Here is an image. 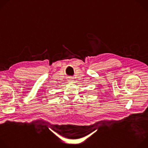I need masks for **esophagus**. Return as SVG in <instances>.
I'll return each mask as SVG.
<instances>
[{"label":"esophagus","mask_w":148,"mask_h":148,"mask_svg":"<svg viewBox=\"0 0 148 148\" xmlns=\"http://www.w3.org/2000/svg\"><path fill=\"white\" fill-rule=\"evenodd\" d=\"M73 81V78H71V77H70V78H69L68 79H67V81L68 82H72Z\"/></svg>","instance_id":"1"}]
</instances>
